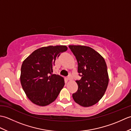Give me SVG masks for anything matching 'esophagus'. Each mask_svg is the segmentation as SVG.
<instances>
[{"label":"esophagus","instance_id":"1","mask_svg":"<svg viewBox=\"0 0 131 131\" xmlns=\"http://www.w3.org/2000/svg\"><path fill=\"white\" fill-rule=\"evenodd\" d=\"M67 79H68V80H72V79H73V78H72V76L71 75H69Z\"/></svg>","mask_w":131,"mask_h":131}]
</instances>
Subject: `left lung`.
<instances>
[{"label": "left lung", "instance_id": "obj_1", "mask_svg": "<svg viewBox=\"0 0 131 131\" xmlns=\"http://www.w3.org/2000/svg\"><path fill=\"white\" fill-rule=\"evenodd\" d=\"M78 62L81 79L77 80L78 89L73 94L75 102L83 107L91 106L104 96L108 83L106 63L95 50L84 46H69Z\"/></svg>", "mask_w": 131, "mask_h": 131}]
</instances>
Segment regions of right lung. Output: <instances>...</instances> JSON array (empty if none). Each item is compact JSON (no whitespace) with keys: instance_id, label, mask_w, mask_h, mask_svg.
I'll return each mask as SVG.
<instances>
[{"instance_id":"1","label":"right lung","mask_w":131,"mask_h":131,"mask_svg":"<svg viewBox=\"0 0 131 131\" xmlns=\"http://www.w3.org/2000/svg\"><path fill=\"white\" fill-rule=\"evenodd\" d=\"M66 46L43 47L35 50L22 64L20 81L27 97L44 106L57 99L65 85L62 77L53 74L56 58L67 51Z\"/></svg>"}]
</instances>
